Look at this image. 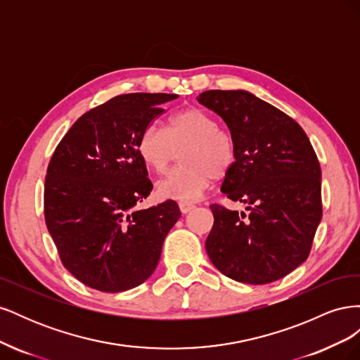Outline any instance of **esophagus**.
Returning <instances> with one entry per match:
<instances>
[{
    "instance_id": "esophagus-1",
    "label": "esophagus",
    "mask_w": 360,
    "mask_h": 360,
    "mask_svg": "<svg viewBox=\"0 0 360 360\" xmlns=\"http://www.w3.org/2000/svg\"><path fill=\"white\" fill-rule=\"evenodd\" d=\"M179 205H180L181 213H189V212H192L195 209V205L192 202H180Z\"/></svg>"
}]
</instances>
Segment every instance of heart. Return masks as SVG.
Here are the masks:
<instances>
[{
    "mask_svg": "<svg viewBox=\"0 0 360 360\" xmlns=\"http://www.w3.org/2000/svg\"><path fill=\"white\" fill-rule=\"evenodd\" d=\"M183 144V165L160 179L156 189L163 197L189 202L201 197L213 176L219 177L231 167L234 146L209 112L191 108L169 118L167 134L155 124L148 126L139 136L138 153L147 167L162 174L172 159V147Z\"/></svg>",
    "mask_w": 360,
    "mask_h": 360,
    "instance_id": "heart-1",
    "label": "heart"
}]
</instances>
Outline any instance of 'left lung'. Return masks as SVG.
Segmentation results:
<instances>
[{
    "mask_svg": "<svg viewBox=\"0 0 360 360\" xmlns=\"http://www.w3.org/2000/svg\"><path fill=\"white\" fill-rule=\"evenodd\" d=\"M198 102L230 129L234 162L222 193L245 212L210 205L205 249L213 266L237 282L278 281L308 258L321 221V169L303 129L245 90H209Z\"/></svg>",
    "mask_w": 360,
    "mask_h": 360,
    "instance_id": "8db88e82",
    "label": "left lung"
}]
</instances>
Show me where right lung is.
I'll return each mask as SVG.
<instances>
[{"label":"right lung","mask_w":360,"mask_h":360,"mask_svg":"<svg viewBox=\"0 0 360 360\" xmlns=\"http://www.w3.org/2000/svg\"><path fill=\"white\" fill-rule=\"evenodd\" d=\"M177 94L117 96L76 120L53 151L45 181V221L60 258L86 287L135 288L153 274L179 221L168 200L136 209L153 184L138 153L141 134Z\"/></svg>","instance_id":"obj_1"}]
</instances>
